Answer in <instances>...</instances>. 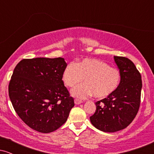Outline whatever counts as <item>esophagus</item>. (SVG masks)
<instances>
[{
  "mask_svg": "<svg viewBox=\"0 0 154 154\" xmlns=\"http://www.w3.org/2000/svg\"><path fill=\"white\" fill-rule=\"evenodd\" d=\"M81 103H82V100H79V99H77V98H75V103L77 104V105H78V104H80Z\"/></svg>",
  "mask_w": 154,
  "mask_h": 154,
  "instance_id": "obj_1",
  "label": "esophagus"
}]
</instances>
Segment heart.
<instances>
[{"label":"heart","instance_id":"1","mask_svg":"<svg viewBox=\"0 0 154 154\" xmlns=\"http://www.w3.org/2000/svg\"><path fill=\"white\" fill-rule=\"evenodd\" d=\"M84 79L85 84L74 88L73 96L85 98L94 95L102 99L114 93L119 87L121 74L115 67L95 59H84L76 64L69 63L62 73V80L68 88H74Z\"/></svg>","mask_w":154,"mask_h":154}]
</instances>
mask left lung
<instances>
[{
	"mask_svg": "<svg viewBox=\"0 0 154 154\" xmlns=\"http://www.w3.org/2000/svg\"><path fill=\"white\" fill-rule=\"evenodd\" d=\"M121 80L114 93L95 103L96 110L90 117L92 125L106 132L126 128L135 119L140 105L142 79L135 65L128 58L114 56Z\"/></svg>",
	"mask_w": 154,
	"mask_h": 154,
	"instance_id": "8db88e82",
	"label": "left lung"
}]
</instances>
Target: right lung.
Listing matches in <instances>:
<instances>
[{
  "instance_id": "1",
  "label": "right lung",
  "mask_w": 154,
  "mask_h": 154,
  "mask_svg": "<svg viewBox=\"0 0 154 154\" xmlns=\"http://www.w3.org/2000/svg\"><path fill=\"white\" fill-rule=\"evenodd\" d=\"M63 58L24 59L14 69L8 95L14 109L32 130L49 133L66 122L74 98L64 86Z\"/></svg>"
}]
</instances>
